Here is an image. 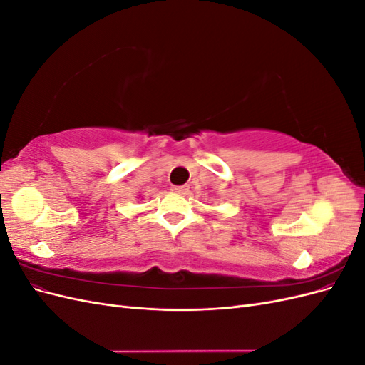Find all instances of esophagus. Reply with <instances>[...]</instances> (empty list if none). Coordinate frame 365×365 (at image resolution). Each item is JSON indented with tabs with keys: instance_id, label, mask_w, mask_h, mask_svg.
<instances>
[{
	"instance_id": "34e87169",
	"label": "esophagus",
	"mask_w": 365,
	"mask_h": 365,
	"mask_svg": "<svg viewBox=\"0 0 365 365\" xmlns=\"http://www.w3.org/2000/svg\"><path fill=\"white\" fill-rule=\"evenodd\" d=\"M172 192L180 193V195H187L189 193V185H175V187H172Z\"/></svg>"
}]
</instances>
